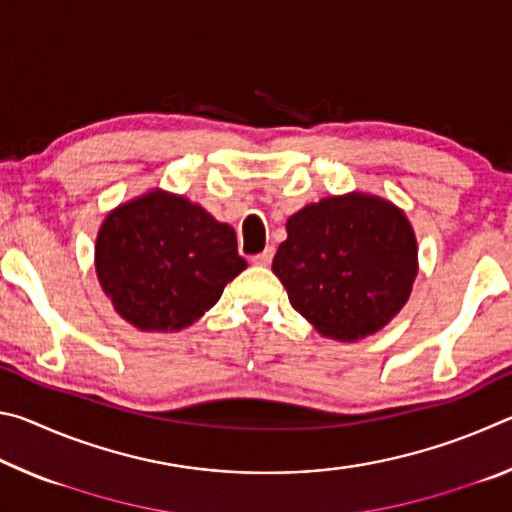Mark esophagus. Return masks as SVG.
Masks as SVG:
<instances>
[{"instance_id": "1", "label": "esophagus", "mask_w": 512, "mask_h": 512, "mask_svg": "<svg viewBox=\"0 0 512 512\" xmlns=\"http://www.w3.org/2000/svg\"><path fill=\"white\" fill-rule=\"evenodd\" d=\"M271 259H273V248H266V250H262V253L253 257V264L268 266V264H271Z\"/></svg>"}]
</instances>
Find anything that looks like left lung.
<instances>
[{
  "mask_svg": "<svg viewBox=\"0 0 512 512\" xmlns=\"http://www.w3.org/2000/svg\"><path fill=\"white\" fill-rule=\"evenodd\" d=\"M273 273L318 334L352 343L379 332L406 305L418 239L404 210L386 198L327 196L289 216Z\"/></svg>",
  "mask_w": 512,
  "mask_h": 512,
  "instance_id": "8db88e82",
  "label": "left lung"
}]
</instances>
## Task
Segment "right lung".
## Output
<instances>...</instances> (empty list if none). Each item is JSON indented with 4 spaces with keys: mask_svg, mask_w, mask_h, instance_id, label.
<instances>
[{
    "mask_svg": "<svg viewBox=\"0 0 512 512\" xmlns=\"http://www.w3.org/2000/svg\"><path fill=\"white\" fill-rule=\"evenodd\" d=\"M246 266L228 223L160 187L110 210L94 244L103 293L140 332L194 325Z\"/></svg>",
    "mask_w": 512,
    "mask_h": 512,
    "instance_id": "1",
    "label": "right lung"
}]
</instances>
